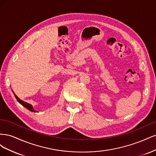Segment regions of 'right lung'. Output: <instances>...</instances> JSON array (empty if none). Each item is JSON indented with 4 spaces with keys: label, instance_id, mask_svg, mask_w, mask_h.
I'll return each instance as SVG.
<instances>
[{
    "label": "right lung",
    "instance_id": "1",
    "mask_svg": "<svg viewBox=\"0 0 156 156\" xmlns=\"http://www.w3.org/2000/svg\"><path fill=\"white\" fill-rule=\"evenodd\" d=\"M13 94H14V96H15V97H16V100H17V101L20 103V104H21L23 107H25V108H27L28 110H29L30 111H32V112H36V111L34 109V107H32V105H30V103H27V102H25L24 101H23V100H20V98H19L16 94H15V93H14L13 92Z\"/></svg>",
    "mask_w": 156,
    "mask_h": 156
}]
</instances>
